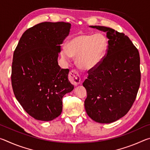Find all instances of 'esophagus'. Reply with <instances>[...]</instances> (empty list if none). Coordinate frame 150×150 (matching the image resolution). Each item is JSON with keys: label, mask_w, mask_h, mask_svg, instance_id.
Returning a JSON list of instances; mask_svg holds the SVG:
<instances>
[{"label": "esophagus", "mask_w": 150, "mask_h": 150, "mask_svg": "<svg viewBox=\"0 0 150 150\" xmlns=\"http://www.w3.org/2000/svg\"><path fill=\"white\" fill-rule=\"evenodd\" d=\"M69 79L74 85H78L81 83V77L79 73L75 70H72L69 74Z\"/></svg>", "instance_id": "1"}]
</instances>
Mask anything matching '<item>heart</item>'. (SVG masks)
I'll return each mask as SVG.
<instances>
[{"instance_id":"b5f03b06","label":"heart","mask_w":150,"mask_h":150,"mask_svg":"<svg viewBox=\"0 0 150 150\" xmlns=\"http://www.w3.org/2000/svg\"><path fill=\"white\" fill-rule=\"evenodd\" d=\"M108 40L105 35L81 34L71 38L63 47L62 57L70 62L73 56L77 57V63L83 69L90 70L100 64L108 50Z\"/></svg>"}]
</instances>
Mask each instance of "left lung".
I'll return each instance as SVG.
<instances>
[{
  "mask_svg": "<svg viewBox=\"0 0 150 150\" xmlns=\"http://www.w3.org/2000/svg\"><path fill=\"white\" fill-rule=\"evenodd\" d=\"M89 27L106 32L108 45L103 62L88 72L83 83L87 94L85 110L96 122L112 123L126 115L136 98L141 78L139 52L123 33L105 26Z\"/></svg>",
  "mask_w": 150,
  "mask_h": 150,
  "instance_id": "8db88e82",
  "label": "left lung"
}]
</instances>
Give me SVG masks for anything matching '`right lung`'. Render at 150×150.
<instances>
[{"mask_svg":"<svg viewBox=\"0 0 150 150\" xmlns=\"http://www.w3.org/2000/svg\"><path fill=\"white\" fill-rule=\"evenodd\" d=\"M71 24L42 22L28 29L13 55L11 81L14 95L24 110L38 120L50 121L62 112V98L73 90L69 70L58 65L60 45Z\"/></svg>","mask_w":150,"mask_h":150,"instance_id":"obj_1","label":"right lung"}]
</instances>
